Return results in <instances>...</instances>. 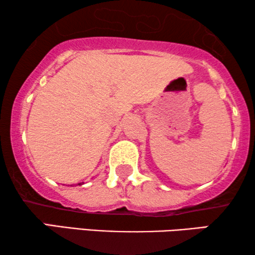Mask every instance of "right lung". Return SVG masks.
<instances>
[{
  "instance_id": "add662e5",
  "label": "right lung",
  "mask_w": 255,
  "mask_h": 255,
  "mask_svg": "<svg viewBox=\"0 0 255 255\" xmlns=\"http://www.w3.org/2000/svg\"><path fill=\"white\" fill-rule=\"evenodd\" d=\"M79 184H81V183H79Z\"/></svg>"
}]
</instances>
